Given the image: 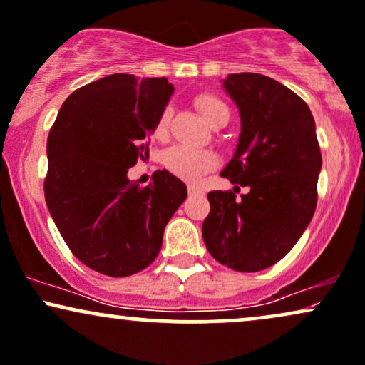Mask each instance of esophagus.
<instances>
[{
	"label": "esophagus",
	"instance_id": "esophagus-1",
	"mask_svg": "<svg viewBox=\"0 0 365 365\" xmlns=\"http://www.w3.org/2000/svg\"><path fill=\"white\" fill-rule=\"evenodd\" d=\"M199 188H197L195 185H188V195H195V194H199Z\"/></svg>",
	"mask_w": 365,
	"mask_h": 365
}]
</instances>
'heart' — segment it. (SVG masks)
Returning <instances> with one entry per match:
<instances>
[{
	"mask_svg": "<svg viewBox=\"0 0 365 365\" xmlns=\"http://www.w3.org/2000/svg\"><path fill=\"white\" fill-rule=\"evenodd\" d=\"M195 105L202 113V117L209 122L210 125L217 118L230 115L226 103L212 95H200L195 98ZM170 127V108L161 112L155 125V138L165 139L168 134ZM217 163V158L214 153L205 151V149H195L188 146H173L166 151L165 165L171 173L177 175L178 178L187 180V182H197L202 175L212 170Z\"/></svg>",
	"mask_w": 365,
	"mask_h": 365,
	"instance_id": "obj_1",
	"label": "heart"
}]
</instances>
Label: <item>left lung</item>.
Wrapping results in <instances>:
<instances>
[{"label": "left lung", "mask_w": 365, "mask_h": 365, "mask_svg": "<svg viewBox=\"0 0 365 365\" xmlns=\"http://www.w3.org/2000/svg\"><path fill=\"white\" fill-rule=\"evenodd\" d=\"M222 88L236 103L241 133L221 171L247 187L209 192L202 225L209 253L236 272H258L289 253L313 219L322 153L313 113L287 86L257 73L227 74Z\"/></svg>", "instance_id": "1"}]
</instances>
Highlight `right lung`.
Returning <instances> with one entry per match:
<instances>
[{
  "label": "right lung",
  "mask_w": 365,
  "mask_h": 365,
  "mask_svg": "<svg viewBox=\"0 0 365 365\" xmlns=\"http://www.w3.org/2000/svg\"><path fill=\"white\" fill-rule=\"evenodd\" d=\"M173 85L110 74L73 91L47 138L46 202L78 260L108 277L138 274L158 257L163 231L187 197L182 180L156 170L148 187L127 178L148 158Z\"/></svg>",
  "instance_id": "add662e5"
}]
</instances>
